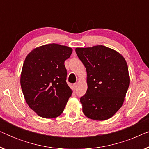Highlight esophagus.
<instances>
[{
	"mask_svg": "<svg viewBox=\"0 0 149 149\" xmlns=\"http://www.w3.org/2000/svg\"><path fill=\"white\" fill-rule=\"evenodd\" d=\"M73 88H74V89H76L77 88V83H74L73 84Z\"/></svg>",
	"mask_w": 149,
	"mask_h": 149,
	"instance_id": "1",
	"label": "esophagus"
}]
</instances>
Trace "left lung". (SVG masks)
Returning <instances> with one entry per match:
<instances>
[{"label": "left lung", "mask_w": 149, "mask_h": 149, "mask_svg": "<svg viewBox=\"0 0 149 149\" xmlns=\"http://www.w3.org/2000/svg\"><path fill=\"white\" fill-rule=\"evenodd\" d=\"M86 68L88 89L81 97L83 112L89 119L103 121L122 107L130 85L127 62L121 54L103 45L76 48Z\"/></svg>", "instance_id": "left-lung-1"}]
</instances>
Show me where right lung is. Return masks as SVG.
I'll list each match as a JSON object with an SVG mask.
<instances>
[{
  "label": "right lung",
  "instance_id": "1",
  "mask_svg": "<svg viewBox=\"0 0 149 149\" xmlns=\"http://www.w3.org/2000/svg\"><path fill=\"white\" fill-rule=\"evenodd\" d=\"M72 52L70 47L52 43L34 49L25 59L20 78L22 92L29 107L40 117H58L72 95L64 65Z\"/></svg>",
  "mask_w": 149,
  "mask_h": 149
}]
</instances>
